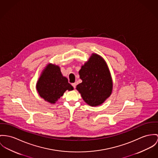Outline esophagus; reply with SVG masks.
Listing matches in <instances>:
<instances>
[{"label":"esophagus","mask_w":158,"mask_h":158,"mask_svg":"<svg viewBox=\"0 0 158 158\" xmlns=\"http://www.w3.org/2000/svg\"><path fill=\"white\" fill-rule=\"evenodd\" d=\"M72 86H73V88L75 89L76 88V83H73V84H72Z\"/></svg>","instance_id":"esophagus-1"}]
</instances>
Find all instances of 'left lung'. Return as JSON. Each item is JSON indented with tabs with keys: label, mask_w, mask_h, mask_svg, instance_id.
I'll use <instances>...</instances> for the list:
<instances>
[{
	"label": "left lung",
	"mask_w": 158,
	"mask_h": 158,
	"mask_svg": "<svg viewBox=\"0 0 158 158\" xmlns=\"http://www.w3.org/2000/svg\"><path fill=\"white\" fill-rule=\"evenodd\" d=\"M79 74L82 82L76 86V89L88 105L99 106L111 95V74L106 61L99 55L92 53Z\"/></svg>",
	"instance_id": "left-lung-1"
}]
</instances>
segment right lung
Segmentation results:
<instances>
[{
  "mask_svg": "<svg viewBox=\"0 0 158 158\" xmlns=\"http://www.w3.org/2000/svg\"><path fill=\"white\" fill-rule=\"evenodd\" d=\"M36 89L39 96L46 102L55 104L67 90L72 91L73 87L62 74L60 66L49 63L41 73Z\"/></svg>",
  "mask_w": 158,
  "mask_h": 158,
  "instance_id": "1",
  "label": "right lung"
}]
</instances>
